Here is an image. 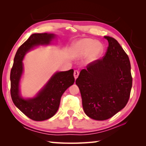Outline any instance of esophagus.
<instances>
[{
    "label": "esophagus",
    "mask_w": 146,
    "mask_h": 146,
    "mask_svg": "<svg viewBox=\"0 0 146 146\" xmlns=\"http://www.w3.org/2000/svg\"><path fill=\"white\" fill-rule=\"evenodd\" d=\"M78 75H79V71L78 70H75L74 71V77H75V79L77 78Z\"/></svg>",
    "instance_id": "1"
}]
</instances>
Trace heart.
Listing matches in <instances>:
<instances>
[{
  "mask_svg": "<svg viewBox=\"0 0 146 146\" xmlns=\"http://www.w3.org/2000/svg\"><path fill=\"white\" fill-rule=\"evenodd\" d=\"M103 51L102 45L91 38H83L74 44L72 53L74 57L80 58L87 55L86 62L91 63L100 56Z\"/></svg>",
  "mask_w": 146,
  "mask_h": 146,
  "instance_id": "obj_1",
  "label": "heart"
}]
</instances>
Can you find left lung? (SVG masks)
Instances as JSON below:
<instances>
[{
    "label": "left lung",
    "mask_w": 146,
    "mask_h": 146,
    "mask_svg": "<svg viewBox=\"0 0 146 146\" xmlns=\"http://www.w3.org/2000/svg\"><path fill=\"white\" fill-rule=\"evenodd\" d=\"M104 38L109 43L104 56L88 64L76 80L84 111L97 120L111 118L126 106L133 81L126 53L114 38Z\"/></svg>",
    "instance_id": "left-lung-1"
}]
</instances>
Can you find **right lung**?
Masks as SVG:
<instances>
[{"label":"right lung","mask_w":146,"mask_h":146,"mask_svg":"<svg viewBox=\"0 0 146 146\" xmlns=\"http://www.w3.org/2000/svg\"><path fill=\"white\" fill-rule=\"evenodd\" d=\"M55 35L51 33H34L19 47L11 70V97L17 108L31 120L42 121L55 114L60 98L67 89L75 82L73 70L57 72L49 80L37 96L25 100L19 95V81L23 71V60L27 51L34 46L49 44Z\"/></svg>","instance_id":"1"}]
</instances>
